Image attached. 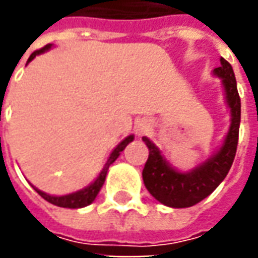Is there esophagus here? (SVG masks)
<instances>
[{
	"instance_id": "esophagus-1",
	"label": "esophagus",
	"mask_w": 258,
	"mask_h": 258,
	"mask_svg": "<svg viewBox=\"0 0 258 258\" xmlns=\"http://www.w3.org/2000/svg\"><path fill=\"white\" fill-rule=\"evenodd\" d=\"M149 128H151V124L145 118L140 120L138 123L135 124V133H137V135H145L149 131Z\"/></svg>"
}]
</instances>
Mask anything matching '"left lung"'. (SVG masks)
Returning a JSON list of instances; mask_svg holds the SVG:
<instances>
[{"mask_svg":"<svg viewBox=\"0 0 258 258\" xmlns=\"http://www.w3.org/2000/svg\"><path fill=\"white\" fill-rule=\"evenodd\" d=\"M220 62L221 66L214 69V73L222 79L232 121L225 142L217 155L190 173H179L168 166L152 141L142 137V141L149 149V157L142 170L144 184L155 199L168 207H190L207 198L227 177L236 155L240 124V98L232 66L224 58L220 59Z\"/></svg>","mask_w":258,"mask_h":258,"instance_id":"1","label":"left lung"}]
</instances>
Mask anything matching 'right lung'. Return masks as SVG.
<instances>
[{"label":"right lung","mask_w":258,"mask_h":258,"mask_svg":"<svg viewBox=\"0 0 258 258\" xmlns=\"http://www.w3.org/2000/svg\"><path fill=\"white\" fill-rule=\"evenodd\" d=\"M51 47H52V44H47V45H45V47H42L41 49H37V51H34V52L30 55L29 62H30L33 58H36V55L45 52V51H48ZM133 140H134V137H133V135H130V137H127L123 142H120V144L116 146V149L112 152L110 157L107 159L106 164H105V167H103V170H102L101 174H99V177L95 179V182H94V184H91L90 186H87L85 189L79 190V192H76V194L66 195V196H51V195H47V194H44V192H41V190H38L37 188H34V189L37 190V194L40 195L42 199H45L47 202H49V203H52V205L55 206H59V207L80 209V207H84V206L91 205V203L94 202V199L96 198L98 192L101 190L103 182H105V178H106L109 166H110V164L117 159L118 155H120V152H123L124 148L128 145L130 142H131Z\"/></svg>","instance_id":"add662e5"}]
</instances>
